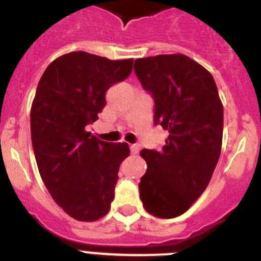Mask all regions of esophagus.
Instances as JSON below:
<instances>
[{
    "label": "esophagus",
    "instance_id": "esophagus-1",
    "mask_svg": "<svg viewBox=\"0 0 261 261\" xmlns=\"http://www.w3.org/2000/svg\"><path fill=\"white\" fill-rule=\"evenodd\" d=\"M130 151H132V154H137L140 151V146L138 145H130Z\"/></svg>",
    "mask_w": 261,
    "mask_h": 261
}]
</instances>
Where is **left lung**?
Instances as JSON below:
<instances>
[{"label":"left lung","mask_w":261,"mask_h":261,"mask_svg":"<svg viewBox=\"0 0 261 261\" xmlns=\"http://www.w3.org/2000/svg\"><path fill=\"white\" fill-rule=\"evenodd\" d=\"M135 73L154 100V125L168 132L161 150L144 149L138 184L147 213L181 216L208 187L222 146L223 107L213 77L184 55L137 59Z\"/></svg>","instance_id":"8db88e82"}]
</instances>
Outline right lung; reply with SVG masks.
<instances>
[{"instance_id": "obj_1", "label": "right lung", "mask_w": 261, "mask_h": 261, "mask_svg": "<svg viewBox=\"0 0 261 261\" xmlns=\"http://www.w3.org/2000/svg\"><path fill=\"white\" fill-rule=\"evenodd\" d=\"M133 59L70 52L50 62L31 107V140L39 172L52 199L78 221L110 212L117 172L130 150L86 130L106 106V93L125 80Z\"/></svg>"}]
</instances>
